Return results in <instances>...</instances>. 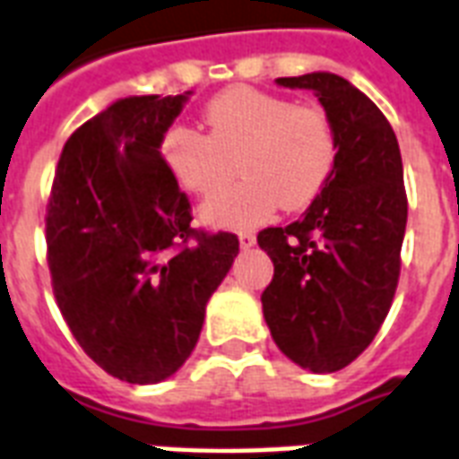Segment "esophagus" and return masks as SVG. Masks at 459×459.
Listing matches in <instances>:
<instances>
[{"label":"esophagus","instance_id":"esophagus-1","mask_svg":"<svg viewBox=\"0 0 459 459\" xmlns=\"http://www.w3.org/2000/svg\"><path fill=\"white\" fill-rule=\"evenodd\" d=\"M254 244H256V234H251V232L239 234V247H242V249H251Z\"/></svg>","mask_w":459,"mask_h":459}]
</instances>
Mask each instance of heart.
Returning a JSON list of instances; mask_svg holds the SVG:
<instances>
[{
	"instance_id": "heart-1",
	"label": "heart",
	"mask_w": 459,
	"mask_h": 459,
	"mask_svg": "<svg viewBox=\"0 0 459 459\" xmlns=\"http://www.w3.org/2000/svg\"><path fill=\"white\" fill-rule=\"evenodd\" d=\"M210 135L191 126H171L161 154L186 191L210 195L234 177L244 178L203 205L210 225L256 227L275 208L302 210L324 191L336 164V133L319 106H299L285 96L232 86L205 108Z\"/></svg>"
}]
</instances>
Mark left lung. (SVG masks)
<instances>
[{
    "label": "left lung",
    "mask_w": 459,
    "mask_h": 459,
    "mask_svg": "<svg viewBox=\"0 0 459 459\" xmlns=\"http://www.w3.org/2000/svg\"><path fill=\"white\" fill-rule=\"evenodd\" d=\"M275 82L315 91L339 152L307 212L258 232L273 261L261 305L275 346L292 363L336 373L373 343L397 290L406 230L402 154L380 108L339 74Z\"/></svg>",
    "instance_id": "left-lung-1"
}]
</instances>
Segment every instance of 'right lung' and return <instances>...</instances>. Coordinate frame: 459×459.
Instances as JSON below:
<instances>
[{"mask_svg":"<svg viewBox=\"0 0 459 459\" xmlns=\"http://www.w3.org/2000/svg\"><path fill=\"white\" fill-rule=\"evenodd\" d=\"M188 94L127 96L86 120L62 147L48 201L57 307L86 356L130 385L186 363L239 254L237 234L193 230L160 152Z\"/></svg>","mask_w":459,"mask_h":459,"instance_id":"obj_1","label":"right lung"}]
</instances>
